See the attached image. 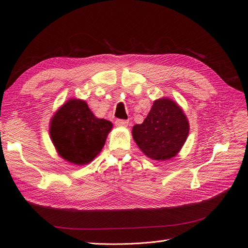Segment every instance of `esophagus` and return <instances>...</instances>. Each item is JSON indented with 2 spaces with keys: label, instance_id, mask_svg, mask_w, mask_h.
Returning <instances> with one entry per match:
<instances>
[{
  "label": "esophagus",
  "instance_id": "obj_1",
  "mask_svg": "<svg viewBox=\"0 0 248 248\" xmlns=\"http://www.w3.org/2000/svg\"><path fill=\"white\" fill-rule=\"evenodd\" d=\"M115 124H116V126H118V127H127V126H128V121H127V120L118 119V120H116Z\"/></svg>",
  "mask_w": 248,
  "mask_h": 248
}]
</instances>
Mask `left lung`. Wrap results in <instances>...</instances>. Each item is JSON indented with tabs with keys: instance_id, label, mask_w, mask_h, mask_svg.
<instances>
[{
	"instance_id": "left-lung-1",
	"label": "left lung",
	"mask_w": 248,
	"mask_h": 248,
	"mask_svg": "<svg viewBox=\"0 0 248 248\" xmlns=\"http://www.w3.org/2000/svg\"><path fill=\"white\" fill-rule=\"evenodd\" d=\"M189 132V123L176 102L169 98L155 100L141 124L132 128L137 145L154 160H167L177 155Z\"/></svg>"
}]
</instances>
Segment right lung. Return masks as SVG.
<instances>
[{"instance_id":"right-lung-1","label":"right lung","mask_w":248,"mask_h":248,"mask_svg":"<svg viewBox=\"0 0 248 248\" xmlns=\"http://www.w3.org/2000/svg\"><path fill=\"white\" fill-rule=\"evenodd\" d=\"M111 127L108 120L96 118L85 101L70 99L51 119L49 133L60 156L82 166L101 151Z\"/></svg>"}]
</instances>
